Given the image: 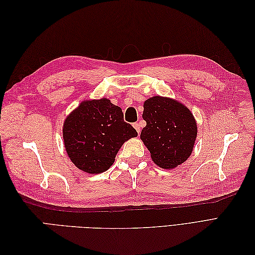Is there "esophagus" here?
Masks as SVG:
<instances>
[{
	"instance_id": "esophagus-1",
	"label": "esophagus",
	"mask_w": 255,
	"mask_h": 255,
	"mask_svg": "<svg viewBox=\"0 0 255 255\" xmlns=\"http://www.w3.org/2000/svg\"><path fill=\"white\" fill-rule=\"evenodd\" d=\"M133 127H134V128H135V129L137 130V133L139 134V133H140V130H141V128H140V123H134Z\"/></svg>"
}]
</instances>
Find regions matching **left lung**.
<instances>
[{"instance_id":"left-lung-1","label":"left lung","mask_w":255,"mask_h":255,"mask_svg":"<svg viewBox=\"0 0 255 255\" xmlns=\"http://www.w3.org/2000/svg\"><path fill=\"white\" fill-rule=\"evenodd\" d=\"M142 118L146 126L140 139L154 164L173 169L191 155L198 128L187 106L175 99L155 96L144 101Z\"/></svg>"}]
</instances>
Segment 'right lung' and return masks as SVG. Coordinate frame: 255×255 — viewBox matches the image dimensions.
<instances>
[{
  "mask_svg": "<svg viewBox=\"0 0 255 255\" xmlns=\"http://www.w3.org/2000/svg\"><path fill=\"white\" fill-rule=\"evenodd\" d=\"M136 136V129L123 120L122 110L107 98L84 100L67 116L63 127L69 158L91 174L106 171L122 144Z\"/></svg>",
  "mask_w": 255,
  "mask_h": 255,
  "instance_id": "add662e5",
  "label": "right lung"
}]
</instances>
